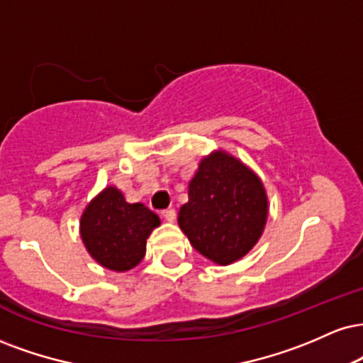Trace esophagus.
<instances>
[{
  "label": "esophagus",
  "mask_w": 363,
  "mask_h": 363,
  "mask_svg": "<svg viewBox=\"0 0 363 363\" xmlns=\"http://www.w3.org/2000/svg\"><path fill=\"white\" fill-rule=\"evenodd\" d=\"M162 216H164L167 221H174V220H176V209H174V208L164 209Z\"/></svg>",
  "instance_id": "1"
}]
</instances>
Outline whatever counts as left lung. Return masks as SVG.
<instances>
[{
    "label": "left lung",
    "instance_id": "8db88e82",
    "mask_svg": "<svg viewBox=\"0 0 363 363\" xmlns=\"http://www.w3.org/2000/svg\"><path fill=\"white\" fill-rule=\"evenodd\" d=\"M267 221V196L260 179L240 160L215 152L189 182V201L179 226L199 253L220 265L242 259Z\"/></svg>",
    "mask_w": 363,
    "mask_h": 363
}]
</instances>
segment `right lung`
Here are the masks:
<instances>
[{
  "mask_svg": "<svg viewBox=\"0 0 363 363\" xmlns=\"http://www.w3.org/2000/svg\"><path fill=\"white\" fill-rule=\"evenodd\" d=\"M159 216L142 203H126L116 187H106L81 218V237L91 257L103 267L125 272L145 255L147 238Z\"/></svg>",
  "mask_w": 363,
  "mask_h": 363,
  "instance_id": "obj_1",
  "label": "right lung"
}]
</instances>
